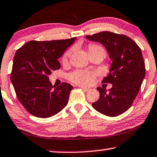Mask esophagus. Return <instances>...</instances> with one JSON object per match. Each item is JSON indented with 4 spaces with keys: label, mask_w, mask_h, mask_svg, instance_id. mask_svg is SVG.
I'll return each mask as SVG.
<instances>
[{
    "label": "esophagus",
    "mask_w": 157,
    "mask_h": 157,
    "mask_svg": "<svg viewBox=\"0 0 157 157\" xmlns=\"http://www.w3.org/2000/svg\"><path fill=\"white\" fill-rule=\"evenodd\" d=\"M80 88H81V89H82L83 91H86V92H87V91H89L91 90L90 89H89V88H86V87H83V86H81Z\"/></svg>",
    "instance_id": "esophagus-1"
}]
</instances>
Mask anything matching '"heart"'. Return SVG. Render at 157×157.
<instances>
[{"label": "heart", "instance_id": "b5f03b06", "mask_svg": "<svg viewBox=\"0 0 157 157\" xmlns=\"http://www.w3.org/2000/svg\"><path fill=\"white\" fill-rule=\"evenodd\" d=\"M88 50L89 56L94 54L100 53L102 54L103 56H105L106 52L105 50L104 49L101 45L96 44H90L88 46ZM73 49L71 48L65 52L63 55L61 60L62 62L65 63L68 60V58L71 56V53H72ZM94 76L95 75L93 72H90V71H76L74 72L71 73L69 75V79L72 82H74L78 84L81 85H85V86H88V85H91L94 81Z\"/></svg>", "mask_w": 157, "mask_h": 157}]
</instances>
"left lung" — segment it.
Segmentation results:
<instances>
[{
  "label": "left lung",
  "mask_w": 157,
  "mask_h": 157,
  "mask_svg": "<svg viewBox=\"0 0 157 157\" xmlns=\"http://www.w3.org/2000/svg\"><path fill=\"white\" fill-rule=\"evenodd\" d=\"M86 38L102 44L113 60L109 75L102 80L103 83H112L113 87L108 91L97 87L100 95L92 107L105 115L118 116L131 107L145 77L141 48L128 36L111 32L87 35Z\"/></svg>",
  "instance_id": "left-lung-1"
}]
</instances>
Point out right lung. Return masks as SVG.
Wrapping results in <instances>:
<instances>
[{"label":"right lung","instance_id":"1","mask_svg":"<svg viewBox=\"0 0 157 157\" xmlns=\"http://www.w3.org/2000/svg\"><path fill=\"white\" fill-rule=\"evenodd\" d=\"M76 39L32 40L16 51L11 81L18 99L31 115L47 118L67 105L73 86L66 82L52 86L48 76L60 69L58 58Z\"/></svg>","mask_w":157,"mask_h":157}]
</instances>
